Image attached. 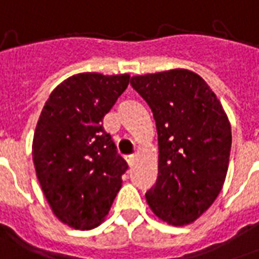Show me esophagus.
<instances>
[{"label": "esophagus", "instance_id": "esophagus-1", "mask_svg": "<svg viewBox=\"0 0 259 259\" xmlns=\"http://www.w3.org/2000/svg\"><path fill=\"white\" fill-rule=\"evenodd\" d=\"M126 162H127V164L132 167L136 162V155H129V156H126Z\"/></svg>", "mask_w": 259, "mask_h": 259}]
</instances>
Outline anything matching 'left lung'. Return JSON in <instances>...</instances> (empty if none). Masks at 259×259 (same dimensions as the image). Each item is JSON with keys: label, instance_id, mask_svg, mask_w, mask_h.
<instances>
[{"label": "left lung", "instance_id": "obj_1", "mask_svg": "<svg viewBox=\"0 0 259 259\" xmlns=\"http://www.w3.org/2000/svg\"><path fill=\"white\" fill-rule=\"evenodd\" d=\"M130 85L149 105L158 132V180L145 193L147 203L162 221L188 225L221 192L231 123L215 93L192 71L132 76Z\"/></svg>", "mask_w": 259, "mask_h": 259}]
</instances>
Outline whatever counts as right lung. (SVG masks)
Here are the masks:
<instances>
[{
  "label": "right lung",
  "instance_id": "right-lung-1",
  "mask_svg": "<svg viewBox=\"0 0 259 259\" xmlns=\"http://www.w3.org/2000/svg\"><path fill=\"white\" fill-rule=\"evenodd\" d=\"M129 81V74H76L56 86L42 108L32 160L52 211L68 227H99L122 187L127 163L101 122Z\"/></svg>",
  "mask_w": 259,
  "mask_h": 259
}]
</instances>
